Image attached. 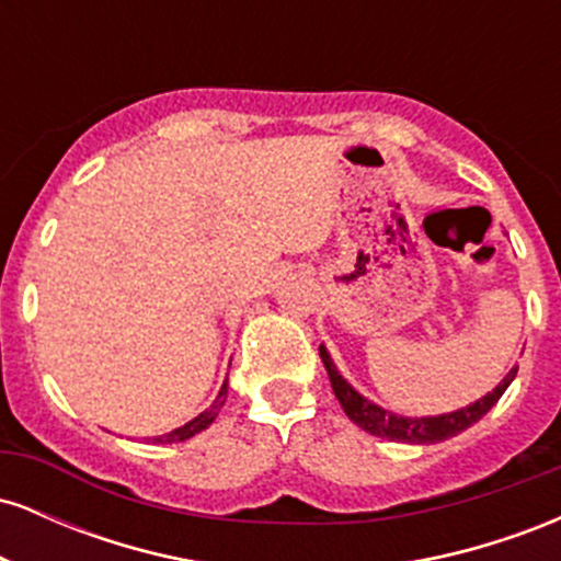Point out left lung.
Wrapping results in <instances>:
<instances>
[{"label":"left lung","mask_w":561,"mask_h":561,"mask_svg":"<svg viewBox=\"0 0 561 561\" xmlns=\"http://www.w3.org/2000/svg\"><path fill=\"white\" fill-rule=\"evenodd\" d=\"M319 356L324 362L327 375H330L332 390L337 396L340 405L345 409L347 420L356 422L358 427L366 430V433L388 437V440H401V443H437V440H448V437L459 435L461 430L472 427L474 422L482 420L488 411L493 409V403L504 396V390L508 388L514 375H517V366H514L508 375L501 379V385L493 392H488L485 398L474 401L472 405L459 411H450V414H440V416H422V420H409V416H398L392 411H385L375 405L371 401H366L364 396H358L351 385L340 377V371L334 369L330 353L324 347H319Z\"/></svg>","instance_id":"8db88e82"}]
</instances>
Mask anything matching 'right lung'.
<instances>
[{"instance_id": "1", "label": "right lung", "mask_w": 561, "mask_h": 561, "mask_svg": "<svg viewBox=\"0 0 561 561\" xmlns=\"http://www.w3.org/2000/svg\"><path fill=\"white\" fill-rule=\"evenodd\" d=\"M224 401H227V382H224V388H221V392H218V398H216V401L210 403V409H205L203 414H197L195 420H192V422H186L184 427H176V430H173V433H169V435L152 437V443H179V440H186V437L197 435L199 430H205V427H208L210 422L216 420V416H218V411H221Z\"/></svg>"}]
</instances>
